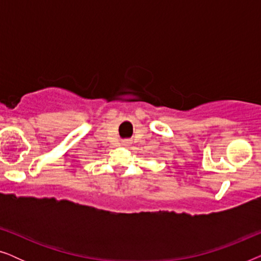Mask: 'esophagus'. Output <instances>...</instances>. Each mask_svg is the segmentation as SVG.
I'll list each match as a JSON object with an SVG mask.
<instances>
[{
	"label": "esophagus",
	"instance_id": "1",
	"mask_svg": "<svg viewBox=\"0 0 261 261\" xmlns=\"http://www.w3.org/2000/svg\"><path fill=\"white\" fill-rule=\"evenodd\" d=\"M123 146H128V142L124 141V142H123Z\"/></svg>",
	"mask_w": 261,
	"mask_h": 261
}]
</instances>
